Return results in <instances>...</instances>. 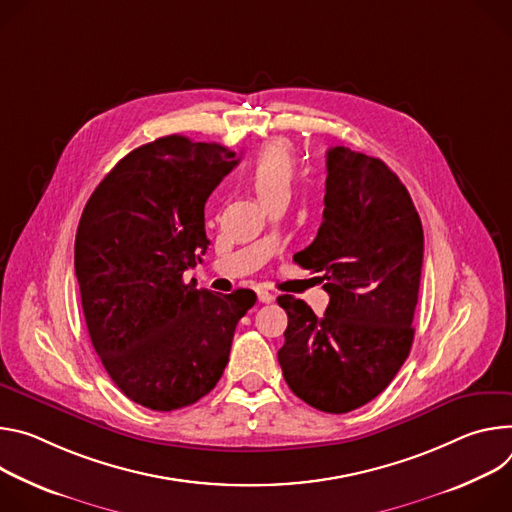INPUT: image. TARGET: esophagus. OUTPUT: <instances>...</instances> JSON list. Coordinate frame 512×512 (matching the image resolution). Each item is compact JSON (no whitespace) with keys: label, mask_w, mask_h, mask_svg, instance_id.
<instances>
[{"label":"esophagus","mask_w":512,"mask_h":512,"mask_svg":"<svg viewBox=\"0 0 512 512\" xmlns=\"http://www.w3.org/2000/svg\"><path fill=\"white\" fill-rule=\"evenodd\" d=\"M256 295H258V301H260V303H272V301H274V295L268 293L266 289H256Z\"/></svg>","instance_id":"34e87169"}]
</instances>
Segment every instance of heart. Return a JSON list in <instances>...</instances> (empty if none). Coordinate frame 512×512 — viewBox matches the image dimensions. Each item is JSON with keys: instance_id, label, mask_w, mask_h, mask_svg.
Segmentation results:
<instances>
[{"instance_id": "heart-1", "label": "heart", "mask_w": 512, "mask_h": 512, "mask_svg": "<svg viewBox=\"0 0 512 512\" xmlns=\"http://www.w3.org/2000/svg\"><path fill=\"white\" fill-rule=\"evenodd\" d=\"M250 183L262 201L291 189L293 154L287 142L272 140L260 148L250 168Z\"/></svg>"}]
</instances>
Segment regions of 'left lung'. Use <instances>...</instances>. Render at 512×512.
Listing matches in <instances>:
<instances>
[{"instance_id": "left-lung-1", "label": "left lung", "mask_w": 512, "mask_h": 512, "mask_svg": "<svg viewBox=\"0 0 512 512\" xmlns=\"http://www.w3.org/2000/svg\"><path fill=\"white\" fill-rule=\"evenodd\" d=\"M323 221L293 260L329 295L321 317L278 297L289 325L278 364L289 388L323 413H348L378 396L405 364L415 329L423 227L407 187L374 156L327 150Z\"/></svg>"}]
</instances>
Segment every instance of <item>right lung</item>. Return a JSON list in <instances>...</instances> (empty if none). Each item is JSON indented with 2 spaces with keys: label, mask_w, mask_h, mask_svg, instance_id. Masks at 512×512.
Listing matches in <instances>:
<instances>
[{
  "label": "right lung",
  "mask_w": 512,
  "mask_h": 512,
  "mask_svg": "<svg viewBox=\"0 0 512 512\" xmlns=\"http://www.w3.org/2000/svg\"><path fill=\"white\" fill-rule=\"evenodd\" d=\"M240 162L215 142L164 136L126 154L89 197L75 274L91 344L130 401L177 411L213 390L256 303L187 285L209 248L205 203Z\"/></svg>",
  "instance_id": "1"
}]
</instances>
